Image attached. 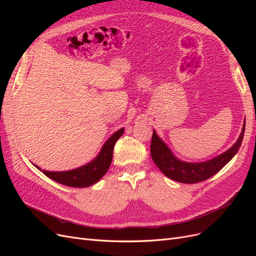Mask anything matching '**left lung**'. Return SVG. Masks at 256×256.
Returning a JSON list of instances; mask_svg holds the SVG:
<instances>
[{
	"mask_svg": "<svg viewBox=\"0 0 256 256\" xmlns=\"http://www.w3.org/2000/svg\"><path fill=\"white\" fill-rule=\"evenodd\" d=\"M246 120L238 140L230 148L212 159L203 162H187L178 159L168 146L152 130L150 154L160 171L171 180L182 184H196L208 180L232 160L242 145L244 134Z\"/></svg>",
	"mask_w": 256,
	"mask_h": 256,
	"instance_id": "1",
	"label": "left lung"
}]
</instances>
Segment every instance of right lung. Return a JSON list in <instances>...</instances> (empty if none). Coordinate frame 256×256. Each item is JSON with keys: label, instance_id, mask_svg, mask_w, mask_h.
Segmentation results:
<instances>
[{"label": "right lung", "instance_id": "add662e5", "mask_svg": "<svg viewBox=\"0 0 256 256\" xmlns=\"http://www.w3.org/2000/svg\"><path fill=\"white\" fill-rule=\"evenodd\" d=\"M124 131H125V129L120 128L115 134H113L102 145L96 158L80 168L69 170V171L52 172L42 170L38 166H34L46 176H48L52 180L58 184L74 188L90 187V186L102 180V176L108 172L113 158L114 145L116 141L122 136Z\"/></svg>", "mask_w": 256, "mask_h": 256}]
</instances>
